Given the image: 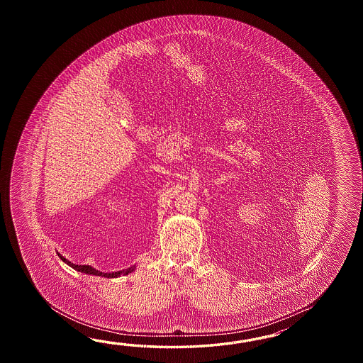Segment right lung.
Here are the masks:
<instances>
[{"label": "right lung", "mask_w": 363, "mask_h": 363, "mask_svg": "<svg viewBox=\"0 0 363 363\" xmlns=\"http://www.w3.org/2000/svg\"><path fill=\"white\" fill-rule=\"evenodd\" d=\"M58 255H60V258H61L63 262L69 264V267H72L74 270L79 271V272L86 274V275L104 277V278H118V277H121V275H128L130 272L135 270V266H132V267H128L127 270L116 271V272H102V271L96 270L94 267L89 266V264H75V263H71L69 261H67L65 257H62L60 253H58Z\"/></svg>", "instance_id": "obj_1"}]
</instances>
